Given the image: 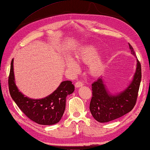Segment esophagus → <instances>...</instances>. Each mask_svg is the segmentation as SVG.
Listing matches in <instances>:
<instances>
[{"instance_id":"1","label":"esophagus","mask_w":150,"mask_h":150,"mask_svg":"<svg viewBox=\"0 0 150 150\" xmlns=\"http://www.w3.org/2000/svg\"><path fill=\"white\" fill-rule=\"evenodd\" d=\"M83 85H84V84L82 82H81V81H78V82L76 83L75 84L76 88H79V87L83 86Z\"/></svg>"}]
</instances>
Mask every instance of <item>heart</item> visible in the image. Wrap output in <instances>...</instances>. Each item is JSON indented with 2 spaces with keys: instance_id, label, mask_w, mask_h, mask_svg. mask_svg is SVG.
I'll use <instances>...</instances> for the list:
<instances>
[{
  "instance_id": "b5f03b06",
  "label": "heart",
  "mask_w": 150,
  "mask_h": 150,
  "mask_svg": "<svg viewBox=\"0 0 150 150\" xmlns=\"http://www.w3.org/2000/svg\"><path fill=\"white\" fill-rule=\"evenodd\" d=\"M100 52L98 49L94 47H89L84 48L75 56L78 62L84 64H90L88 66L89 73L92 75L97 76L104 69L105 62L102 57H98ZM66 65L68 69L75 71L78 69L77 64L72 58H67L66 60Z\"/></svg>"
}]
</instances>
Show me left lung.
Instances as JSON below:
<instances>
[{"label":"left lung","mask_w":150,"mask_h":150,"mask_svg":"<svg viewBox=\"0 0 150 150\" xmlns=\"http://www.w3.org/2000/svg\"><path fill=\"white\" fill-rule=\"evenodd\" d=\"M130 52L136 57L130 44ZM137 58V57H136ZM137 68L132 79L123 91L111 94L106 88L103 77L92 84V97L90 103V111L97 121L107 122L121 117L130 112L137 102L141 81V65L137 58Z\"/></svg>","instance_id":"left-lung-1"}]
</instances>
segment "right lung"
Segmentation results:
<instances>
[{"label":"right lung","instance_id":"obj_1","mask_svg":"<svg viewBox=\"0 0 150 150\" xmlns=\"http://www.w3.org/2000/svg\"><path fill=\"white\" fill-rule=\"evenodd\" d=\"M13 59L10 66L8 86L10 96L22 112L31 120L42 125L58 122L66 109V97L72 94L75 86L70 81H65L52 93L41 99L25 96L16 86L13 72Z\"/></svg>","mask_w":150,"mask_h":150}]
</instances>
